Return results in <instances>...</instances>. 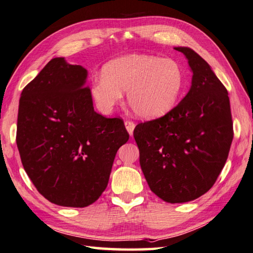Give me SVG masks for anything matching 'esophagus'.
<instances>
[{
  "label": "esophagus",
  "mask_w": 253,
  "mask_h": 253,
  "mask_svg": "<svg viewBox=\"0 0 253 253\" xmlns=\"http://www.w3.org/2000/svg\"><path fill=\"white\" fill-rule=\"evenodd\" d=\"M135 123L133 122H130V121H126L125 122V127H126V129H127V131H128V133H129L130 136H132V133H133V129H135Z\"/></svg>",
  "instance_id": "esophagus-1"
}]
</instances>
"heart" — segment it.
<instances>
[{
    "label": "heart",
    "mask_w": 253,
    "mask_h": 253,
    "mask_svg": "<svg viewBox=\"0 0 253 253\" xmlns=\"http://www.w3.org/2000/svg\"><path fill=\"white\" fill-rule=\"evenodd\" d=\"M184 73L174 59L131 53L103 67L102 77L90 84V95L101 112L111 113L127 91V102L143 120L171 112L180 100Z\"/></svg>",
    "instance_id": "heart-1"
}]
</instances>
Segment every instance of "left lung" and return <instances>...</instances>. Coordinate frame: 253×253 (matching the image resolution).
Returning a JSON list of instances; mask_svg holds the SVG:
<instances>
[{
  "label": "left lung",
  "mask_w": 253,
  "mask_h": 253,
  "mask_svg": "<svg viewBox=\"0 0 253 253\" xmlns=\"http://www.w3.org/2000/svg\"><path fill=\"white\" fill-rule=\"evenodd\" d=\"M174 49L193 73L189 92L171 112L133 130L148 185L172 204L194 201L214 185L234 138L226 87L199 53Z\"/></svg>",
  "instance_id": "left-lung-1"
}]
</instances>
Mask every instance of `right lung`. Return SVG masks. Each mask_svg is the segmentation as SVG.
Wrapping results in <instances>:
<instances>
[{
  "label": "right lung",
  "mask_w": 253,
  "mask_h": 253,
  "mask_svg": "<svg viewBox=\"0 0 253 253\" xmlns=\"http://www.w3.org/2000/svg\"><path fill=\"white\" fill-rule=\"evenodd\" d=\"M87 70L51 59L21 94L16 143L37 191L53 204L85 207L105 191L129 135L120 118L94 111Z\"/></svg>",
  "instance_id": "obj_1"
}]
</instances>
